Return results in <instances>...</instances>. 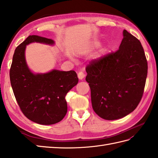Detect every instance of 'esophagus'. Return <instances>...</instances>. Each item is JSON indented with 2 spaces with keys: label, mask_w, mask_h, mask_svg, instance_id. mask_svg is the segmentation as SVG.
<instances>
[{
  "label": "esophagus",
  "mask_w": 158,
  "mask_h": 158,
  "mask_svg": "<svg viewBox=\"0 0 158 158\" xmlns=\"http://www.w3.org/2000/svg\"><path fill=\"white\" fill-rule=\"evenodd\" d=\"M77 76H78V78H79V79L82 80V79L85 77V75L84 73L81 71V72H79V73H78V75H77Z\"/></svg>",
  "instance_id": "34e87169"
}]
</instances>
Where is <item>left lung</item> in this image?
<instances>
[{"label": "left lung", "mask_w": 158, "mask_h": 158, "mask_svg": "<svg viewBox=\"0 0 158 158\" xmlns=\"http://www.w3.org/2000/svg\"><path fill=\"white\" fill-rule=\"evenodd\" d=\"M119 49L92 60L85 80L91 89L92 108L101 118H122L135 110L142 98L147 61L140 41L126 30Z\"/></svg>", "instance_id": "obj_1"}]
</instances>
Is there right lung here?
Returning a JSON list of instances; mask_svg holds the SVG:
<instances>
[{
	"label": "right lung",
	"mask_w": 158,
	"mask_h": 158,
	"mask_svg": "<svg viewBox=\"0 0 158 158\" xmlns=\"http://www.w3.org/2000/svg\"><path fill=\"white\" fill-rule=\"evenodd\" d=\"M33 42L53 45L52 39L30 35L15 50L10 69V81L18 105L27 118L43 125L60 122L67 113L65 96L79 81L74 70H53L32 73L26 64L25 49Z\"/></svg>",
	"instance_id": "right-lung-1"
}]
</instances>
